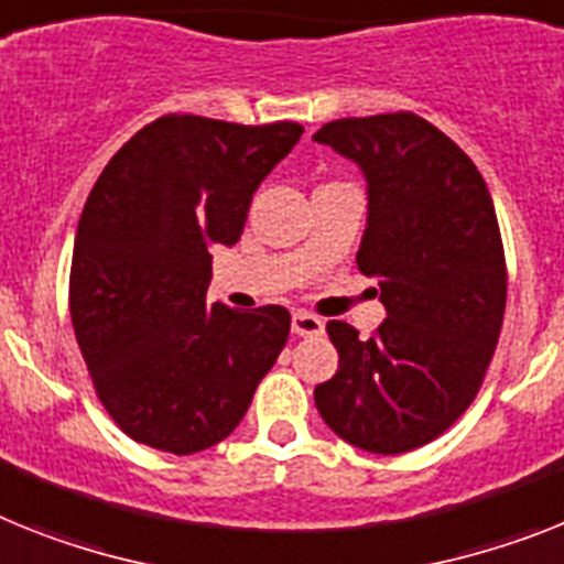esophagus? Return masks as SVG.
<instances>
[{"mask_svg":"<svg viewBox=\"0 0 564 564\" xmlns=\"http://www.w3.org/2000/svg\"><path fill=\"white\" fill-rule=\"evenodd\" d=\"M292 333L301 335V338H312V335L324 333V321L310 315V312H295L292 315Z\"/></svg>","mask_w":564,"mask_h":564,"instance_id":"esophagus-1","label":"esophagus"}]
</instances>
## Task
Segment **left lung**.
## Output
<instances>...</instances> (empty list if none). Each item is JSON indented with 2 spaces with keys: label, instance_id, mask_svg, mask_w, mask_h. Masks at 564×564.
<instances>
[{
  "label": "left lung",
  "instance_id": "left-lung-1",
  "mask_svg": "<svg viewBox=\"0 0 564 564\" xmlns=\"http://www.w3.org/2000/svg\"><path fill=\"white\" fill-rule=\"evenodd\" d=\"M312 140L364 172L355 260L387 310L367 340L326 324L338 372L315 387V404L361 451H415L470 406L499 344L508 272L494 200L473 160L419 113L347 117Z\"/></svg>",
  "mask_w": 564,
  "mask_h": 564
}]
</instances>
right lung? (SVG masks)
I'll list each match as a JSON object with an SVG mask.
<instances>
[{
  "label": "right lung",
  "instance_id": "add662e5",
  "mask_svg": "<svg viewBox=\"0 0 564 564\" xmlns=\"http://www.w3.org/2000/svg\"><path fill=\"white\" fill-rule=\"evenodd\" d=\"M304 134L165 113L94 183L74 240L70 321L117 427L188 456L224 442L290 338V312L209 304L212 246H235L249 203Z\"/></svg>",
  "mask_w": 564,
  "mask_h": 564
}]
</instances>
